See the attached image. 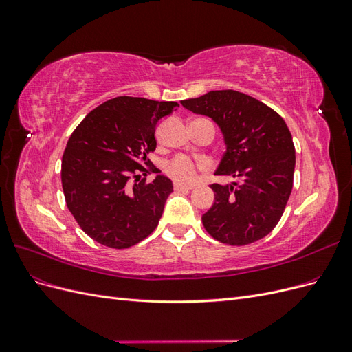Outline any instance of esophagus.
<instances>
[{
	"label": "esophagus",
	"instance_id": "34e87169",
	"mask_svg": "<svg viewBox=\"0 0 352 352\" xmlns=\"http://www.w3.org/2000/svg\"><path fill=\"white\" fill-rule=\"evenodd\" d=\"M173 189H175V190H177V192H185V190H190V189H192V186H186V185H180V184H175Z\"/></svg>",
	"mask_w": 352,
	"mask_h": 352
}]
</instances>
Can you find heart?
Instances as JSON below:
<instances>
[{
    "label": "heart",
    "instance_id": "heart-1",
    "mask_svg": "<svg viewBox=\"0 0 352 352\" xmlns=\"http://www.w3.org/2000/svg\"><path fill=\"white\" fill-rule=\"evenodd\" d=\"M201 167L202 164H197L190 158L179 155V157H175L173 160H170V162L166 164V172L170 177L176 180L177 184L189 185L195 180L198 168Z\"/></svg>",
    "mask_w": 352,
    "mask_h": 352
}]
</instances>
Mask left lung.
Returning <instances> with one entry per match:
<instances>
[{
  "instance_id": "8db88e82",
  "label": "left lung",
  "mask_w": 352,
  "mask_h": 352,
  "mask_svg": "<svg viewBox=\"0 0 352 352\" xmlns=\"http://www.w3.org/2000/svg\"><path fill=\"white\" fill-rule=\"evenodd\" d=\"M180 102L219 124L226 153L216 175L236 179L232 185H210L214 204L202 216L206 230L238 247L269 235L294 185L295 146L285 120L269 105L232 89Z\"/></svg>"
}]
</instances>
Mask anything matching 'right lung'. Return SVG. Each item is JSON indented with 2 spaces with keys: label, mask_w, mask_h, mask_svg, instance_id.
<instances>
[{
  "label": "right lung",
  "mask_w": 352,
  "mask_h": 352,
  "mask_svg": "<svg viewBox=\"0 0 352 352\" xmlns=\"http://www.w3.org/2000/svg\"><path fill=\"white\" fill-rule=\"evenodd\" d=\"M177 107L175 101L116 97L73 131L61 160L63 192L74 220L94 241L123 250L157 228L173 185L148 154L157 146V123ZM150 169L159 175L148 184L142 176Z\"/></svg>",
  "instance_id": "right-lung-1"
}]
</instances>
